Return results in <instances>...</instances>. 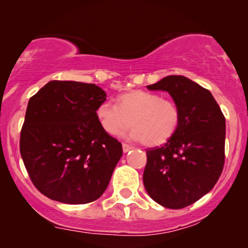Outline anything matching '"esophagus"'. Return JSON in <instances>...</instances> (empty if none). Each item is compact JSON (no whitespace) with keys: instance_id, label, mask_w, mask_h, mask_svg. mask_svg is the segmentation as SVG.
Here are the masks:
<instances>
[{"instance_id":"obj_1","label":"esophagus","mask_w":248,"mask_h":248,"mask_svg":"<svg viewBox=\"0 0 248 248\" xmlns=\"http://www.w3.org/2000/svg\"><path fill=\"white\" fill-rule=\"evenodd\" d=\"M122 147H123V151L125 152V154H126V152H128L130 150H132V148L131 145H128V144H126V143H123V145H122Z\"/></svg>"}]
</instances>
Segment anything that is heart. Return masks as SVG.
Listing matches in <instances>:
<instances>
[{
    "mask_svg": "<svg viewBox=\"0 0 248 248\" xmlns=\"http://www.w3.org/2000/svg\"><path fill=\"white\" fill-rule=\"evenodd\" d=\"M100 126L107 134H123L133 126L130 137L148 147H158L174 137L181 123V109L170 99L155 93L133 90L118 97L117 106L104 101L97 107Z\"/></svg>",
    "mask_w": 248,
    "mask_h": 248,
    "instance_id": "obj_1",
    "label": "heart"
}]
</instances>
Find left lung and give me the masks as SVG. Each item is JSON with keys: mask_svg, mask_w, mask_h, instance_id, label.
Here are the masks:
<instances>
[{"mask_svg": "<svg viewBox=\"0 0 248 248\" xmlns=\"http://www.w3.org/2000/svg\"><path fill=\"white\" fill-rule=\"evenodd\" d=\"M149 90L167 91L181 109L170 140L147 150L143 184L165 208L182 209L209 193L225 164L226 120L212 93L183 76H168Z\"/></svg>", "mask_w": 248, "mask_h": 248, "instance_id": "left-lung-1", "label": "left lung"}]
</instances>
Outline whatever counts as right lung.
Here are the masks:
<instances>
[{"label": "right lung", "instance_id": "add662e5", "mask_svg": "<svg viewBox=\"0 0 248 248\" xmlns=\"http://www.w3.org/2000/svg\"><path fill=\"white\" fill-rule=\"evenodd\" d=\"M107 94L93 83L49 81L27 106L20 154L36 188L50 200L86 204L99 199L123 155L96 110Z\"/></svg>", "mask_w": 248, "mask_h": 248}]
</instances>
